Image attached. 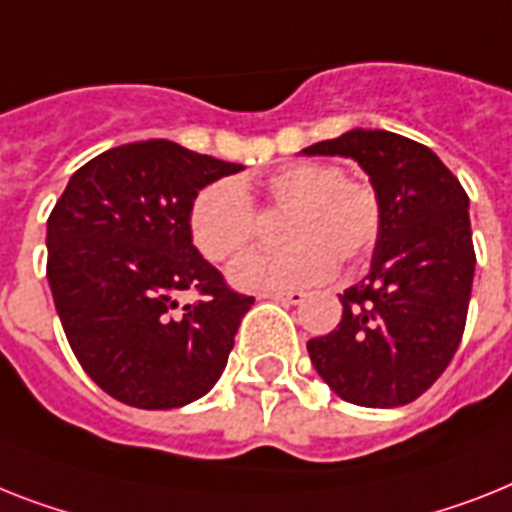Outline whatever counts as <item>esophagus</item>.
Segmentation results:
<instances>
[{"instance_id": "1", "label": "esophagus", "mask_w": 512, "mask_h": 512, "mask_svg": "<svg viewBox=\"0 0 512 512\" xmlns=\"http://www.w3.org/2000/svg\"><path fill=\"white\" fill-rule=\"evenodd\" d=\"M264 298H272V301L290 303V306H298V303L306 301V293L303 290H277V293H264Z\"/></svg>"}]
</instances>
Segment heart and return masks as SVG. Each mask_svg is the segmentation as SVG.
I'll return each mask as SVG.
<instances>
[{
  "label": "heart",
  "mask_w": 512,
  "mask_h": 512,
  "mask_svg": "<svg viewBox=\"0 0 512 512\" xmlns=\"http://www.w3.org/2000/svg\"><path fill=\"white\" fill-rule=\"evenodd\" d=\"M264 201L287 209L282 251H253L230 266V282L251 293L314 285L335 272L337 256L356 261L374 248L382 230L377 190L342 177L327 162H293L264 180ZM190 238L204 259L230 261L253 238V204L243 185L217 180L198 190L190 206Z\"/></svg>",
  "instance_id": "obj_1"
}]
</instances>
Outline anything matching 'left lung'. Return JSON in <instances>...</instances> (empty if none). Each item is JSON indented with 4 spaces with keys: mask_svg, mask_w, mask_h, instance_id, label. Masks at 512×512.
Returning a JSON list of instances; mask_svg holds the SVG:
<instances>
[{
    "mask_svg": "<svg viewBox=\"0 0 512 512\" xmlns=\"http://www.w3.org/2000/svg\"><path fill=\"white\" fill-rule=\"evenodd\" d=\"M301 154L356 159L382 204L369 274L340 295V324L308 340L311 363L348 403H411L466 329L476 266L466 190L432 149L390 130H348Z\"/></svg>",
    "mask_w": 512,
    "mask_h": 512,
    "instance_id": "8db88e82",
    "label": "left lung"
}]
</instances>
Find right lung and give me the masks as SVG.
<instances>
[{
	"label": "right lung",
	"mask_w": 512,
	"mask_h": 512,
	"mask_svg": "<svg viewBox=\"0 0 512 512\" xmlns=\"http://www.w3.org/2000/svg\"><path fill=\"white\" fill-rule=\"evenodd\" d=\"M243 164L164 138L125 143L70 177L46 222V277L67 342L101 390L167 411L204 398L251 295L230 290L190 238L198 190ZM202 301L183 309L176 293Z\"/></svg>",
	"instance_id": "add662e5"
}]
</instances>
